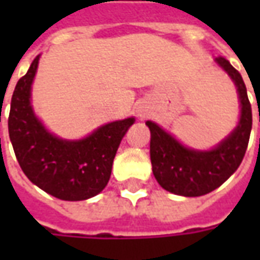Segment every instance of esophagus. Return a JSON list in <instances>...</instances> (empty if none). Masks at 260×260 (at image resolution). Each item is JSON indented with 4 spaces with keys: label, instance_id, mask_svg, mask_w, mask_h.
Listing matches in <instances>:
<instances>
[{
    "label": "esophagus",
    "instance_id": "esophagus-1",
    "mask_svg": "<svg viewBox=\"0 0 260 260\" xmlns=\"http://www.w3.org/2000/svg\"><path fill=\"white\" fill-rule=\"evenodd\" d=\"M138 115H139L141 118H145V115H146V110H142V108H139V110H138Z\"/></svg>",
    "mask_w": 260,
    "mask_h": 260
}]
</instances>
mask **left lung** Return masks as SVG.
I'll return each instance as SVG.
<instances>
[{"mask_svg": "<svg viewBox=\"0 0 260 260\" xmlns=\"http://www.w3.org/2000/svg\"><path fill=\"white\" fill-rule=\"evenodd\" d=\"M234 80L241 100L240 124L231 135L209 152L186 149L158 125L147 121L150 129V160L154 178L166 191L181 196H202L214 191L240 167L252 128V108L240 72L224 57L216 58Z\"/></svg>", "mask_w": 260, "mask_h": 260, "instance_id": "left-lung-1", "label": "left lung"}]
</instances>
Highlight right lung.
Instances as JSON below:
<instances>
[{"label": "right lung", "instance_id": "add662e5", "mask_svg": "<svg viewBox=\"0 0 260 260\" xmlns=\"http://www.w3.org/2000/svg\"><path fill=\"white\" fill-rule=\"evenodd\" d=\"M39 57L15 87L8 117L9 138L20 169L29 180L62 201H85L106 188L119 143L135 118L100 126L82 141L51 135L35 117L30 86Z\"/></svg>", "mask_w": 260, "mask_h": 260}]
</instances>
